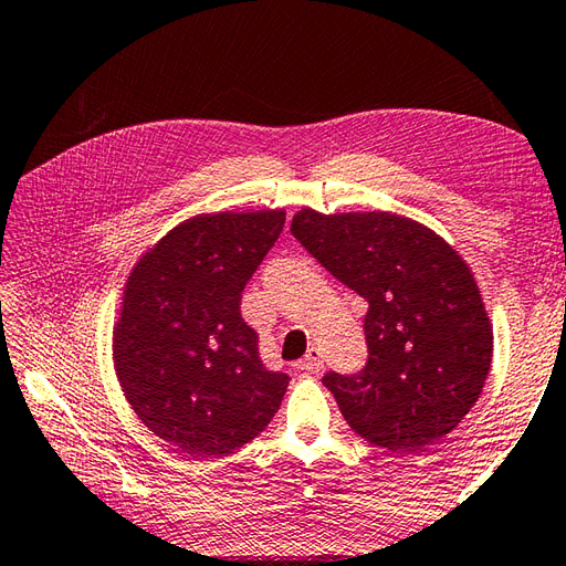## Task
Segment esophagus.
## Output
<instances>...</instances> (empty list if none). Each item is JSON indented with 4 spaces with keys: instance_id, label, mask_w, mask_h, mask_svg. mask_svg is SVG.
I'll return each mask as SVG.
<instances>
[{
    "instance_id": "34e87169",
    "label": "esophagus",
    "mask_w": 566,
    "mask_h": 566,
    "mask_svg": "<svg viewBox=\"0 0 566 566\" xmlns=\"http://www.w3.org/2000/svg\"><path fill=\"white\" fill-rule=\"evenodd\" d=\"M302 371H308V375H316V371L323 369V355L318 347H311V350L304 355V359H298L296 365Z\"/></svg>"
}]
</instances>
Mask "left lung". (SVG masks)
Listing matches in <instances>:
<instances>
[{
    "mask_svg": "<svg viewBox=\"0 0 566 566\" xmlns=\"http://www.w3.org/2000/svg\"><path fill=\"white\" fill-rule=\"evenodd\" d=\"M292 235L365 298V369L328 371L347 423L371 444L416 452L472 411L494 333L469 264L428 226L389 211L294 213Z\"/></svg>",
    "mask_w": 566,
    "mask_h": 566,
    "instance_id": "1",
    "label": "left lung"
}]
</instances>
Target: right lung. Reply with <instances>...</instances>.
<instances>
[{"instance_id": "add662e5", "label": "right lung", "mask_w": 566, "mask_h": 566, "mask_svg": "<svg viewBox=\"0 0 566 566\" xmlns=\"http://www.w3.org/2000/svg\"><path fill=\"white\" fill-rule=\"evenodd\" d=\"M284 209L199 213L130 270L114 326V367L148 430L191 457L258 438L290 377L264 369L240 316L252 272L284 228Z\"/></svg>"}]
</instances>
